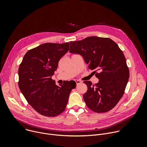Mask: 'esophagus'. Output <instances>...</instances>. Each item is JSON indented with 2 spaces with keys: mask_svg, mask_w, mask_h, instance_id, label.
Wrapping results in <instances>:
<instances>
[{
  "mask_svg": "<svg viewBox=\"0 0 147 147\" xmlns=\"http://www.w3.org/2000/svg\"><path fill=\"white\" fill-rule=\"evenodd\" d=\"M75 81L77 83V84H80L81 83V81L80 80H76Z\"/></svg>",
  "mask_w": 147,
  "mask_h": 147,
  "instance_id": "esophagus-1",
  "label": "esophagus"
}]
</instances>
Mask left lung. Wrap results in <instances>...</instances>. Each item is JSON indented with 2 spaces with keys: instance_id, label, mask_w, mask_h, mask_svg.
Listing matches in <instances>:
<instances>
[{
  "instance_id": "8db88e82",
  "label": "left lung",
  "mask_w": 147,
  "mask_h": 147,
  "mask_svg": "<svg viewBox=\"0 0 147 147\" xmlns=\"http://www.w3.org/2000/svg\"><path fill=\"white\" fill-rule=\"evenodd\" d=\"M69 52L82 56L99 82L92 84L85 81L87 91L83 95L87 106L94 112L104 113L113 109L121 98L129 78V70L124 55L110 38L89 36L70 42Z\"/></svg>"
}]
</instances>
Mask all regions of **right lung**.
<instances>
[{
  "label": "right lung",
  "instance_id": "right-lung-1",
  "mask_svg": "<svg viewBox=\"0 0 147 147\" xmlns=\"http://www.w3.org/2000/svg\"><path fill=\"white\" fill-rule=\"evenodd\" d=\"M70 44L45 43L28 51L18 69L19 88L30 105L39 114L56 116L65 110L76 83L67 81L57 86L52 79L60 58Z\"/></svg>",
  "mask_w": 147,
  "mask_h": 147
}]
</instances>
